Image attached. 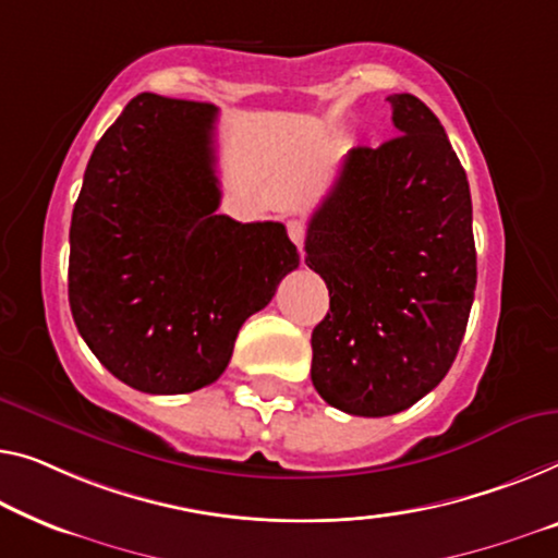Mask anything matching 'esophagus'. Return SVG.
I'll list each match as a JSON object with an SVG mask.
<instances>
[{
  "label": "esophagus",
  "instance_id": "34e87169",
  "mask_svg": "<svg viewBox=\"0 0 558 558\" xmlns=\"http://www.w3.org/2000/svg\"><path fill=\"white\" fill-rule=\"evenodd\" d=\"M305 222L303 220H288V238L293 240L295 243V247L298 251H303V245H305Z\"/></svg>",
  "mask_w": 558,
  "mask_h": 558
}]
</instances>
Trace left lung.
Returning a JSON list of instances; mask_svg holds the SVG:
<instances>
[{"label": "left lung", "instance_id": "left-lung-1", "mask_svg": "<svg viewBox=\"0 0 558 558\" xmlns=\"http://www.w3.org/2000/svg\"><path fill=\"white\" fill-rule=\"evenodd\" d=\"M388 102L398 137L348 153L305 238L330 295L311 338L313 386L368 418L444 380L476 290L471 190L444 124L409 93Z\"/></svg>", "mask_w": 558, "mask_h": 558}]
</instances>
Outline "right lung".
Instances as JSON below:
<instances>
[{
	"instance_id": "obj_1",
	"label": "right lung",
	"mask_w": 558,
	"mask_h": 558,
	"mask_svg": "<svg viewBox=\"0 0 558 558\" xmlns=\"http://www.w3.org/2000/svg\"><path fill=\"white\" fill-rule=\"evenodd\" d=\"M218 107L143 93L99 140L70 226V307L130 388L193 393L301 255L282 222L218 215Z\"/></svg>"
}]
</instances>
